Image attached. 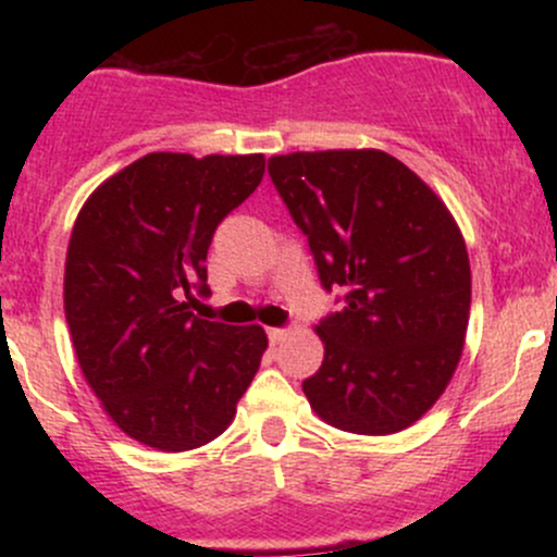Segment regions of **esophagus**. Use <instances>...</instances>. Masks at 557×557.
<instances>
[{"instance_id":"1","label":"esophagus","mask_w":557,"mask_h":557,"mask_svg":"<svg viewBox=\"0 0 557 557\" xmlns=\"http://www.w3.org/2000/svg\"><path fill=\"white\" fill-rule=\"evenodd\" d=\"M267 337H270L272 345H277V343H283L285 337H287V330H283V327H270V330H267Z\"/></svg>"}]
</instances>
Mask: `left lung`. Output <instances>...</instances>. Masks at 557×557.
I'll use <instances>...</instances> for the list:
<instances>
[{
    "label": "left lung",
    "mask_w": 557,
    "mask_h": 557,
    "mask_svg": "<svg viewBox=\"0 0 557 557\" xmlns=\"http://www.w3.org/2000/svg\"><path fill=\"white\" fill-rule=\"evenodd\" d=\"M270 177L309 240L319 283L343 290L319 319L311 408L356 434H393L434 406L456 372L471 270L456 220L417 172L376 149L272 157Z\"/></svg>",
    "instance_id": "left-lung-1"
}]
</instances>
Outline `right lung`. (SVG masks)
Listing matches in <instances>:
<instances>
[{
	"label": "right lung",
	"mask_w": 557,
	"mask_h": 557,
	"mask_svg": "<svg viewBox=\"0 0 557 557\" xmlns=\"http://www.w3.org/2000/svg\"><path fill=\"white\" fill-rule=\"evenodd\" d=\"M264 157L154 151L83 203L65 261L75 356L114 424L138 443L181 453L227 430L257 374L259 324L198 319L209 296L214 230L257 190Z\"/></svg>",
	"instance_id": "obj_1"
}]
</instances>
